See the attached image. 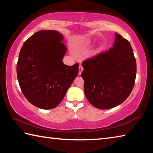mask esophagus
Returning <instances> with one entry per match:
<instances>
[{
  "label": "esophagus",
  "instance_id": "obj_1",
  "mask_svg": "<svg viewBox=\"0 0 153 153\" xmlns=\"http://www.w3.org/2000/svg\"><path fill=\"white\" fill-rule=\"evenodd\" d=\"M83 69H84V68H83V67L82 65H79V73H78L79 75H81L82 72L83 71Z\"/></svg>",
  "mask_w": 153,
  "mask_h": 153
}]
</instances>
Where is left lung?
Instances as JSON below:
<instances>
[{
    "label": "left lung",
    "instance_id": "8db88e82",
    "mask_svg": "<svg viewBox=\"0 0 153 153\" xmlns=\"http://www.w3.org/2000/svg\"><path fill=\"white\" fill-rule=\"evenodd\" d=\"M84 92L94 107H117L128 98L136 76V61L128 40L115 33L113 46L82 63Z\"/></svg>",
    "mask_w": 153,
    "mask_h": 153
}]
</instances>
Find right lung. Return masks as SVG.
<instances>
[{
	"label": "right lung",
	"instance_id": "add662e5",
	"mask_svg": "<svg viewBox=\"0 0 153 153\" xmlns=\"http://www.w3.org/2000/svg\"><path fill=\"white\" fill-rule=\"evenodd\" d=\"M63 40L57 31L41 30L21 48L17 79L25 97L36 107H57L78 74V63L69 66L62 61L67 51Z\"/></svg>",
	"mask_w": 153,
	"mask_h": 153
}]
</instances>
